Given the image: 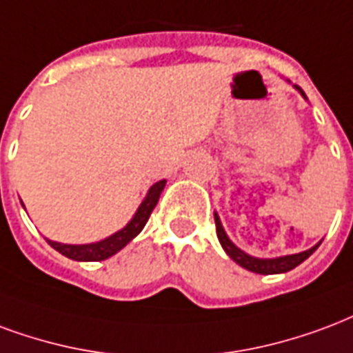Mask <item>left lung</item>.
I'll use <instances>...</instances> for the list:
<instances>
[{
  "label": "left lung",
  "instance_id": "left-lung-1",
  "mask_svg": "<svg viewBox=\"0 0 353 353\" xmlns=\"http://www.w3.org/2000/svg\"><path fill=\"white\" fill-rule=\"evenodd\" d=\"M299 90V88H297ZM301 91V90H299ZM301 95L305 97V93L301 91ZM215 226H216V237H219V241L223 245V249L226 250V254H228L232 260L236 263H239L241 268L245 270L252 271V273H260V275H275V273H286V271L294 270L297 268L299 263L305 262L307 258L314 252L318 247H320V243L312 247L309 250H303L299 254H290V256H281V258H271V260H262V258H252L249 254H245L241 249H237L234 243L230 241L228 236H226V232H224L223 224L219 221V216L215 215Z\"/></svg>",
  "mask_w": 353,
  "mask_h": 353
}]
</instances>
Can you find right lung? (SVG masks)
Returning a JSON list of instances; mask_svg holds the SVG:
<instances>
[{
    "label": "right lung",
    "instance_id": "add662e5",
    "mask_svg": "<svg viewBox=\"0 0 353 353\" xmlns=\"http://www.w3.org/2000/svg\"><path fill=\"white\" fill-rule=\"evenodd\" d=\"M164 185H166L164 179L153 185L150 192H148L145 200L140 203L137 215L132 216V221L123 230H119L114 236L108 237V239H103V241L99 243H90V245H63V243L50 241V239H46V241L50 243V247H54L57 252H61L63 256L70 258V260H77V262H99V260H106L112 254H116L117 250L123 249L132 237H137L142 232V228L148 223V219L151 216V211L155 210Z\"/></svg>",
    "mask_w": 353,
    "mask_h": 353
}]
</instances>
